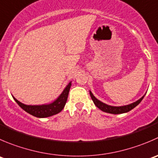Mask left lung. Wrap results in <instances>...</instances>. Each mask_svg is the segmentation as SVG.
Here are the masks:
<instances>
[{
	"label": "left lung",
	"instance_id": "obj_1",
	"mask_svg": "<svg viewBox=\"0 0 158 158\" xmlns=\"http://www.w3.org/2000/svg\"><path fill=\"white\" fill-rule=\"evenodd\" d=\"M89 94H90V96H91L92 99H93V102H94V104L99 109V110H101L103 112H106V113H112V114H120V113H127V112H129L130 110H133L134 107L137 106L141 102L142 99H143V97H144L145 96V95L144 96H143L140 99H139L138 100L133 102V103L128 104V105H126V106H113L107 105V104L104 103V102H101L100 100L96 99V98L93 96V94L92 93L91 91H89Z\"/></svg>",
	"mask_w": 158,
	"mask_h": 158
}]
</instances>
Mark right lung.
<instances>
[{"instance_id":"obj_1","label":"right lung","mask_w":158,"mask_h":158,"mask_svg":"<svg viewBox=\"0 0 158 158\" xmlns=\"http://www.w3.org/2000/svg\"><path fill=\"white\" fill-rule=\"evenodd\" d=\"M71 82H70L65 86V88L64 89L62 93L59 95V97L51 103L42 104V105H26V104L18 101L14 96L13 98L15 102L20 106V107L22 108L25 112L28 113L29 114L38 118L48 117V116L60 113L63 110L64 106L66 103L67 99H68L69 92L70 87L72 85Z\"/></svg>"}]
</instances>
